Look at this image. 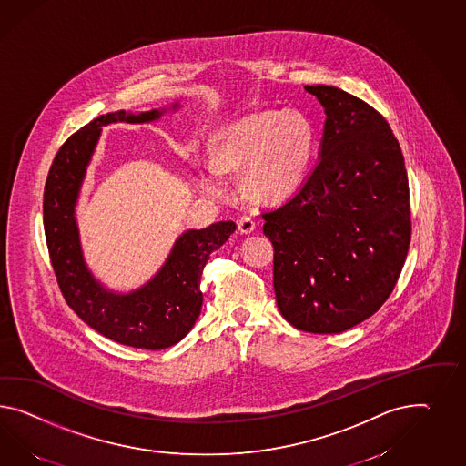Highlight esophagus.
Instances as JSON below:
<instances>
[{"label": "esophagus", "instance_id": "34e87169", "mask_svg": "<svg viewBox=\"0 0 466 466\" xmlns=\"http://www.w3.org/2000/svg\"><path fill=\"white\" fill-rule=\"evenodd\" d=\"M238 227H239L240 234H251L256 228V222L252 220L251 217L244 215L238 220Z\"/></svg>", "mask_w": 466, "mask_h": 466}]
</instances>
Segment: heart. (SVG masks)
Instances as JSON below:
<instances>
[{"label": "heart", "mask_w": 466, "mask_h": 466, "mask_svg": "<svg viewBox=\"0 0 466 466\" xmlns=\"http://www.w3.org/2000/svg\"><path fill=\"white\" fill-rule=\"evenodd\" d=\"M314 149V132L299 110L256 112L228 124L212 147L214 163L201 181L212 195H224L222 173H240L252 200L277 203L302 185Z\"/></svg>", "instance_id": "b5f03b06"}]
</instances>
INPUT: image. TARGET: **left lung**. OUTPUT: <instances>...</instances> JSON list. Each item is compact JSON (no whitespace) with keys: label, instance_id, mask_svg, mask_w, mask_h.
I'll use <instances>...</instances> for the list:
<instances>
[{"label":"left lung","instance_id":"1","mask_svg":"<svg viewBox=\"0 0 466 466\" xmlns=\"http://www.w3.org/2000/svg\"><path fill=\"white\" fill-rule=\"evenodd\" d=\"M328 115L319 161L265 212L273 287L293 328L338 334L387 302L410 244L409 179L383 115L336 86H305Z\"/></svg>","mask_w":466,"mask_h":466}]
</instances>
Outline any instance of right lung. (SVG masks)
I'll list each match as a JSON object with an SVG mask.
<instances>
[{"mask_svg":"<svg viewBox=\"0 0 466 466\" xmlns=\"http://www.w3.org/2000/svg\"><path fill=\"white\" fill-rule=\"evenodd\" d=\"M177 103L171 110H177ZM166 110L132 114L118 110L100 115L79 128L54 157L44 189V230L52 268L67 305L89 328L108 339L142 350L175 346L188 334L200 315L201 271L230 234L232 220L177 238L166 263L140 289L116 293L105 289L89 271L76 222V203L101 127L157 120Z\"/></svg>","mask_w":466,"mask_h":466,"instance_id":"right-lung-1","label":"right lung"}]
</instances>
